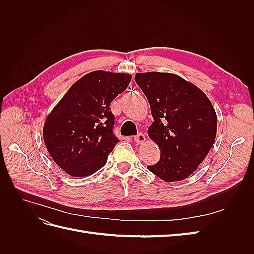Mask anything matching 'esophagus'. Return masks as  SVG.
I'll return each mask as SVG.
<instances>
[{
  "instance_id": "obj_1",
  "label": "esophagus",
  "mask_w": 254,
  "mask_h": 254,
  "mask_svg": "<svg viewBox=\"0 0 254 254\" xmlns=\"http://www.w3.org/2000/svg\"><path fill=\"white\" fill-rule=\"evenodd\" d=\"M145 140H146V136L143 133H139L134 136V142L137 144H142L143 142H145Z\"/></svg>"
}]
</instances>
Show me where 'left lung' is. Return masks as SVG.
<instances>
[{
    "label": "left lung",
    "instance_id": "obj_1",
    "mask_svg": "<svg viewBox=\"0 0 254 254\" xmlns=\"http://www.w3.org/2000/svg\"><path fill=\"white\" fill-rule=\"evenodd\" d=\"M135 82L150 105L153 123L148 135L160 148L148 171L166 182L193 174L211 150L217 117L212 103L195 84L172 73H136Z\"/></svg>",
    "mask_w": 254,
    "mask_h": 254
}]
</instances>
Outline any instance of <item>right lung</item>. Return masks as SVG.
<instances>
[{
	"mask_svg": "<svg viewBox=\"0 0 254 254\" xmlns=\"http://www.w3.org/2000/svg\"><path fill=\"white\" fill-rule=\"evenodd\" d=\"M131 75L93 71L76 81L54 107L43 126V140L55 163L72 177L102 168L119 139L113 134L110 104Z\"/></svg>",
	"mask_w": 254,
	"mask_h": 254,
	"instance_id": "1",
	"label": "right lung"
}]
</instances>
